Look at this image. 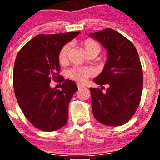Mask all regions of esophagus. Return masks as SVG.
<instances>
[{"instance_id": "34e87169", "label": "esophagus", "mask_w": 160, "mask_h": 160, "mask_svg": "<svg viewBox=\"0 0 160 160\" xmlns=\"http://www.w3.org/2000/svg\"><path fill=\"white\" fill-rule=\"evenodd\" d=\"M77 86H78V89H82V88H83V87H85V86H84L83 85H82V84H81V83H79V82H78V83H77Z\"/></svg>"}]
</instances>
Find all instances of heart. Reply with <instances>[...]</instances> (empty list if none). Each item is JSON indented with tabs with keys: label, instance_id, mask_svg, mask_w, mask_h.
Returning <instances> with one entry per match:
<instances>
[{
	"label": "heart",
	"instance_id": "b5f03b06",
	"mask_svg": "<svg viewBox=\"0 0 160 160\" xmlns=\"http://www.w3.org/2000/svg\"><path fill=\"white\" fill-rule=\"evenodd\" d=\"M80 45L85 51L88 56H96L101 52V45L97 40L92 38H86L80 42ZM69 45L65 44L62 47L58 54V60L61 65H64L67 61V55L69 50ZM94 72L91 68L86 67H74L68 71V77L72 80L80 82H84L89 77L92 76Z\"/></svg>",
	"mask_w": 160,
	"mask_h": 160
}]
</instances>
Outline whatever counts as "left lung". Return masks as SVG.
<instances>
[{
    "label": "left lung",
    "instance_id": "8db88e82",
    "mask_svg": "<svg viewBox=\"0 0 160 160\" xmlns=\"http://www.w3.org/2000/svg\"><path fill=\"white\" fill-rule=\"evenodd\" d=\"M90 36L108 52L103 71L94 81L101 86H109L104 93L99 88H90L93 115L102 124L121 126L133 117L141 102L143 71L138 53L129 40L113 29Z\"/></svg>",
    "mask_w": 160,
    "mask_h": 160
}]
</instances>
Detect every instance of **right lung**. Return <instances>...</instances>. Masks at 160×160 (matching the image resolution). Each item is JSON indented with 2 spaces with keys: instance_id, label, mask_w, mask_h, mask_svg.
Listing matches in <instances>:
<instances>
[{
  "instance_id": "add662e5",
  "label": "right lung",
  "mask_w": 160,
  "mask_h": 160,
  "mask_svg": "<svg viewBox=\"0 0 160 160\" xmlns=\"http://www.w3.org/2000/svg\"><path fill=\"white\" fill-rule=\"evenodd\" d=\"M80 32L39 34L19 50L13 69L18 104L34 127L45 132L59 129L68 117V104L78 86L59 75L58 54ZM51 80L63 82L62 90L52 89Z\"/></svg>"
}]
</instances>
